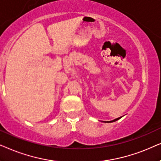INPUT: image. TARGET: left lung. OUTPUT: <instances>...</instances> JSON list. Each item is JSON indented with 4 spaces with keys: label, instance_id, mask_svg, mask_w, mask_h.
<instances>
[{
    "label": "left lung",
    "instance_id": "left-lung-1",
    "mask_svg": "<svg viewBox=\"0 0 161 161\" xmlns=\"http://www.w3.org/2000/svg\"><path fill=\"white\" fill-rule=\"evenodd\" d=\"M121 117H119V118H118V119H115L113 120V121H103V122H106V123H111V122H114V121H116L117 120L120 119H121Z\"/></svg>",
    "mask_w": 161,
    "mask_h": 161
}]
</instances>
